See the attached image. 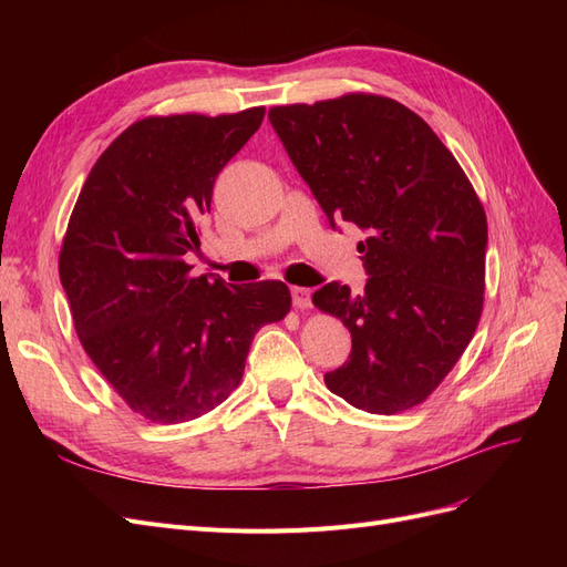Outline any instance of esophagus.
Segmentation results:
<instances>
[{"mask_svg":"<svg viewBox=\"0 0 567 567\" xmlns=\"http://www.w3.org/2000/svg\"><path fill=\"white\" fill-rule=\"evenodd\" d=\"M290 300L298 307V310H305V307L312 305V288L305 286H293L290 288Z\"/></svg>","mask_w":567,"mask_h":567,"instance_id":"obj_1","label":"esophagus"}]
</instances>
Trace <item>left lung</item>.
Instances as JSON below:
<instances>
[{
    "instance_id": "obj_1",
    "label": "left lung",
    "mask_w": 567,
    "mask_h": 567,
    "mask_svg": "<svg viewBox=\"0 0 567 567\" xmlns=\"http://www.w3.org/2000/svg\"><path fill=\"white\" fill-rule=\"evenodd\" d=\"M269 123L329 225L367 234L364 293L331 281L312 298L352 336L326 385L369 414L423 402L483 312L487 217L468 177L425 120L385 96L277 106Z\"/></svg>"
}]
</instances>
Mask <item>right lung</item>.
<instances>
[{"label": "right lung", "mask_w": 567, "mask_h": 567, "mask_svg": "<svg viewBox=\"0 0 567 567\" xmlns=\"http://www.w3.org/2000/svg\"><path fill=\"white\" fill-rule=\"evenodd\" d=\"M234 115L146 117L101 153L84 179L59 257L84 352L134 411L192 421L225 402L252 336L290 310L281 281L194 279L217 175L262 125Z\"/></svg>", "instance_id": "right-lung-1"}]
</instances>
